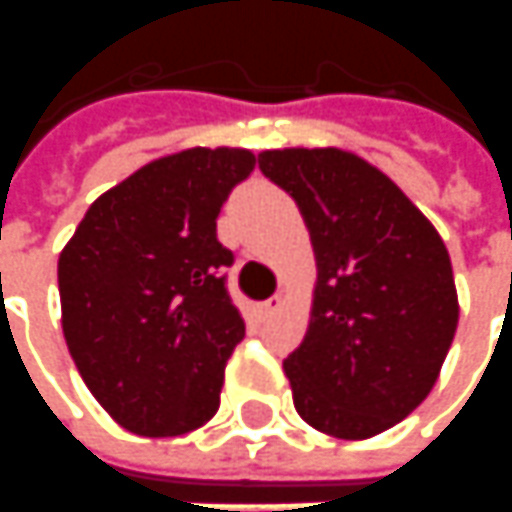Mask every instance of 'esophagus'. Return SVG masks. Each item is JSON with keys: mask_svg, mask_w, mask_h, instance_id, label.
Returning a JSON list of instances; mask_svg holds the SVG:
<instances>
[{"mask_svg": "<svg viewBox=\"0 0 512 512\" xmlns=\"http://www.w3.org/2000/svg\"><path fill=\"white\" fill-rule=\"evenodd\" d=\"M281 306H284V298H281V295H273V298H267V301L262 303V312L264 315H273Z\"/></svg>", "mask_w": 512, "mask_h": 512, "instance_id": "34e87169", "label": "esophagus"}]
</instances>
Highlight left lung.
Returning <instances> with one entry per match:
<instances>
[{"mask_svg": "<svg viewBox=\"0 0 512 512\" xmlns=\"http://www.w3.org/2000/svg\"><path fill=\"white\" fill-rule=\"evenodd\" d=\"M259 169L298 203L320 270L309 331L284 359L295 410L334 438H373L438 382L460 317L449 250L357 155L267 150Z\"/></svg>", "mask_w": 512, "mask_h": 512, "instance_id": "left-lung-1", "label": "left lung"}]
</instances>
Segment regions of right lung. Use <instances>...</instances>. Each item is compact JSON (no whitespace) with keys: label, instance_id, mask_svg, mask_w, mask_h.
Returning <instances> with one entry per match:
<instances>
[{"label":"right lung","instance_id":"add662e5","mask_svg":"<svg viewBox=\"0 0 512 512\" xmlns=\"http://www.w3.org/2000/svg\"><path fill=\"white\" fill-rule=\"evenodd\" d=\"M256 167L236 147L158 158L97 197L58 259L63 337L102 410L144 438L186 435L220 410L245 337L217 217Z\"/></svg>","mask_w":512,"mask_h":512}]
</instances>
